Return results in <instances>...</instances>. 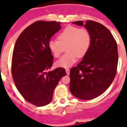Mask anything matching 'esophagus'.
<instances>
[{
    "label": "esophagus",
    "mask_w": 127,
    "mask_h": 127,
    "mask_svg": "<svg viewBox=\"0 0 127 127\" xmlns=\"http://www.w3.org/2000/svg\"><path fill=\"white\" fill-rule=\"evenodd\" d=\"M66 74H67V75H69V74H70L69 68H66Z\"/></svg>",
    "instance_id": "esophagus-1"
}]
</instances>
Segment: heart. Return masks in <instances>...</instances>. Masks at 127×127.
Wrapping results in <instances>:
<instances>
[{
  "instance_id": "1",
  "label": "heart",
  "mask_w": 127,
  "mask_h": 127,
  "mask_svg": "<svg viewBox=\"0 0 127 127\" xmlns=\"http://www.w3.org/2000/svg\"><path fill=\"white\" fill-rule=\"evenodd\" d=\"M58 39L49 41L48 47L55 57H59L64 47L67 51L57 61L58 67L68 68L75 63L77 57L82 58L88 51L91 43V35L88 30L68 26L58 35Z\"/></svg>"
}]
</instances>
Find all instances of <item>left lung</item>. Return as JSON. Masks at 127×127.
Returning a JSON list of instances; mask_svg holds the SVG:
<instances>
[{
    "label": "left lung",
    "instance_id": "obj_1",
    "mask_svg": "<svg viewBox=\"0 0 127 127\" xmlns=\"http://www.w3.org/2000/svg\"><path fill=\"white\" fill-rule=\"evenodd\" d=\"M91 35L88 51L76 66L70 70V91L76 97L90 100L107 90L117 73L118 51L116 41L106 27L94 21H76Z\"/></svg>",
    "mask_w": 127,
    "mask_h": 127
}]
</instances>
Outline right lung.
Wrapping results in <instances>:
<instances>
[{
	"label": "right lung",
	"mask_w": 127,
	"mask_h": 127,
	"mask_svg": "<svg viewBox=\"0 0 127 127\" xmlns=\"http://www.w3.org/2000/svg\"><path fill=\"white\" fill-rule=\"evenodd\" d=\"M61 29L60 22L37 21L25 29L15 43L12 59L13 79L23 97L36 106L51 102L54 90L66 74L63 68L46 72L53 62L48 43Z\"/></svg>",
	"instance_id": "obj_1"
}]
</instances>
